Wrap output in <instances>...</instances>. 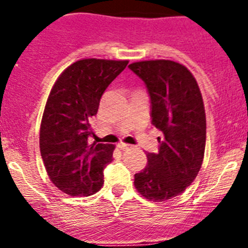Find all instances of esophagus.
<instances>
[{
	"mask_svg": "<svg viewBox=\"0 0 248 248\" xmlns=\"http://www.w3.org/2000/svg\"><path fill=\"white\" fill-rule=\"evenodd\" d=\"M118 146H119L120 149H123V150H128V149L131 148L129 144H125V143H119V144H118Z\"/></svg>",
	"mask_w": 248,
	"mask_h": 248,
	"instance_id": "obj_1",
	"label": "esophagus"
}]
</instances>
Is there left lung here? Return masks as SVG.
I'll return each mask as SVG.
<instances>
[{
  "label": "left lung",
  "instance_id": "8db88e82",
  "mask_svg": "<svg viewBox=\"0 0 248 248\" xmlns=\"http://www.w3.org/2000/svg\"><path fill=\"white\" fill-rule=\"evenodd\" d=\"M143 80L150 97L151 123L163 133L159 151L148 153V164L135 174V189L153 201L185 191L202 165L206 115L198 82L185 65L174 61H143L129 65Z\"/></svg>",
  "mask_w": 248,
  "mask_h": 248
}]
</instances>
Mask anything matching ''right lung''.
Masks as SVG:
<instances>
[{"instance_id":"obj_1","label":"right lung","mask_w":248,"mask_h":248,"mask_svg":"<svg viewBox=\"0 0 248 248\" xmlns=\"http://www.w3.org/2000/svg\"><path fill=\"white\" fill-rule=\"evenodd\" d=\"M128 61L80 59L58 77L46 103L39 149L50 181L71 196L102 189L103 170L113 160L110 144H89L91 120L105 89Z\"/></svg>"}]
</instances>
